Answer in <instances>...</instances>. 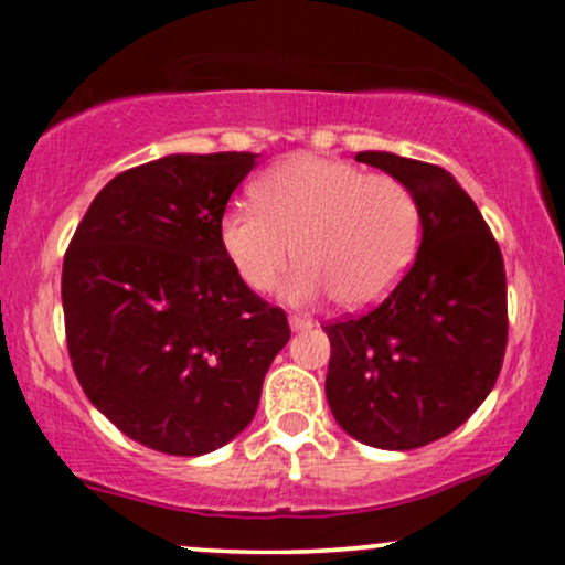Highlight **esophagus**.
<instances>
[{
  "label": "esophagus",
  "instance_id": "1",
  "mask_svg": "<svg viewBox=\"0 0 565 565\" xmlns=\"http://www.w3.org/2000/svg\"><path fill=\"white\" fill-rule=\"evenodd\" d=\"M289 327L291 332H308V329H313V321L305 319V316H289Z\"/></svg>",
  "mask_w": 565,
  "mask_h": 565
}]
</instances>
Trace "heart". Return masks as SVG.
Masks as SVG:
<instances>
[{
	"label": "heart",
	"instance_id": "b5f03b06",
	"mask_svg": "<svg viewBox=\"0 0 565 565\" xmlns=\"http://www.w3.org/2000/svg\"><path fill=\"white\" fill-rule=\"evenodd\" d=\"M255 201L236 199L220 217V244L249 289L265 291L300 260L287 297L332 295L342 308L382 300L417 255L423 215L404 180L340 159L295 157L257 180Z\"/></svg>",
	"mask_w": 565,
	"mask_h": 565
}]
</instances>
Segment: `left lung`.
I'll list each match as a JSON object with an SVG mask.
<instances>
[{
    "instance_id": "obj_1",
    "label": "left lung",
    "mask_w": 565,
    "mask_h": 565,
    "mask_svg": "<svg viewBox=\"0 0 565 565\" xmlns=\"http://www.w3.org/2000/svg\"><path fill=\"white\" fill-rule=\"evenodd\" d=\"M355 161L412 188L423 242L385 300L323 323L327 401L348 436L406 451L468 423L494 387L508 348V278L476 201L449 172L387 151Z\"/></svg>"
}]
</instances>
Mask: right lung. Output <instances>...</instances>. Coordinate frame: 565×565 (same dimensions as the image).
Returning a JSON list of instances; mask_svg holds the SVG:
<instances>
[{"label": "right lung", "instance_id": "obj_1", "mask_svg": "<svg viewBox=\"0 0 565 565\" xmlns=\"http://www.w3.org/2000/svg\"><path fill=\"white\" fill-rule=\"evenodd\" d=\"M257 153H172L97 193L63 257V316L82 391L125 436L210 454L255 417L289 342L287 313L238 278L220 217Z\"/></svg>", "mask_w": 565, "mask_h": 565}]
</instances>
